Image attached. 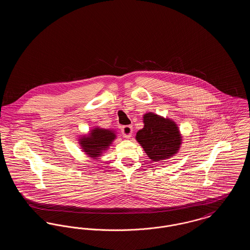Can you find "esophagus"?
<instances>
[{"mask_svg":"<svg viewBox=\"0 0 250 250\" xmlns=\"http://www.w3.org/2000/svg\"><path fill=\"white\" fill-rule=\"evenodd\" d=\"M132 132H133V128L131 125H124L122 127V133L125 138H130L132 136Z\"/></svg>","mask_w":250,"mask_h":250,"instance_id":"obj_1","label":"esophagus"}]
</instances>
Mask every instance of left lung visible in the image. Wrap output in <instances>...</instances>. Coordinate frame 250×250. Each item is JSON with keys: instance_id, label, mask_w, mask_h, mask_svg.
<instances>
[{"instance_id": "1", "label": "left lung", "mask_w": 250, "mask_h": 250, "mask_svg": "<svg viewBox=\"0 0 250 250\" xmlns=\"http://www.w3.org/2000/svg\"><path fill=\"white\" fill-rule=\"evenodd\" d=\"M143 129L137 132L136 140L150 159L158 162L177 154L182 136L175 122L148 112L143 115Z\"/></svg>"}]
</instances>
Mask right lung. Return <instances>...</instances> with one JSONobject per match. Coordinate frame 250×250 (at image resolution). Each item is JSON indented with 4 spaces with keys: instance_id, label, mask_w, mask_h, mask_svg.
Masks as SVG:
<instances>
[{
    "instance_id": "1",
    "label": "right lung",
    "mask_w": 250,
    "mask_h": 250,
    "mask_svg": "<svg viewBox=\"0 0 250 250\" xmlns=\"http://www.w3.org/2000/svg\"><path fill=\"white\" fill-rule=\"evenodd\" d=\"M116 138L115 131L95 127L88 135H84L79 139V143L84 153L90 157L97 159L107 151L108 146Z\"/></svg>"
}]
</instances>
